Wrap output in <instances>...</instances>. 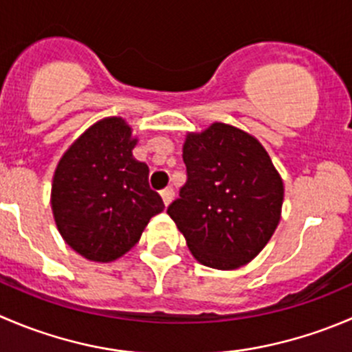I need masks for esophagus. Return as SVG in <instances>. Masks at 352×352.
<instances>
[{
  "label": "esophagus",
  "instance_id": "1",
  "mask_svg": "<svg viewBox=\"0 0 352 352\" xmlns=\"http://www.w3.org/2000/svg\"><path fill=\"white\" fill-rule=\"evenodd\" d=\"M162 199H163V204H165V206H168L173 199V190L172 189L162 190Z\"/></svg>",
  "mask_w": 352,
  "mask_h": 352
}]
</instances>
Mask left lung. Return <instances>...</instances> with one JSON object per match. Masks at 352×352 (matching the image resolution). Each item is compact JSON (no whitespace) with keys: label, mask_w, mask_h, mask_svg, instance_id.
<instances>
[{"label":"left lung","mask_w":352,"mask_h":352,"mask_svg":"<svg viewBox=\"0 0 352 352\" xmlns=\"http://www.w3.org/2000/svg\"><path fill=\"white\" fill-rule=\"evenodd\" d=\"M187 182L166 213L204 267L235 270L254 259L282 214L284 182L254 135L214 122L187 132Z\"/></svg>","instance_id":"left-lung-1"}]
</instances>
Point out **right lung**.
I'll return each mask as SVG.
<instances>
[{
  "mask_svg": "<svg viewBox=\"0 0 352 352\" xmlns=\"http://www.w3.org/2000/svg\"><path fill=\"white\" fill-rule=\"evenodd\" d=\"M138 138L124 118L108 117L78 135L58 162L51 210L63 241L98 263L131 251L165 204L149 189V168L132 149Z\"/></svg>",
  "mask_w": 352,
  "mask_h": 352,
  "instance_id": "obj_1",
  "label": "right lung"
}]
</instances>
